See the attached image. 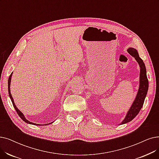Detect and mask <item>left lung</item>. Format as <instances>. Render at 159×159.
Instances as JSON below:
<instances>
[{"label":"left lung","mask_w":159,"mask_h":159,"mask_svg":"<svg viewBox=\"0 0 159 159\" xmlns=\"http://www.w3.org/2000/svg\"><path fill=\"white\" fill-rule=\"evenodd\" d=\"M127 52L135 58L136 61L139 63L140 67V86L139 91H138L136 98L133 103L132 106L130 107V109L125 116V119L123 120L121 124H125L133 120L137 114L139 113L140 110H141L145 98H146L148 87H149V82L146 75V69L143 60L140 58L139 54L138 53L137 51L134 48H129L127 49Z\"/></svg>","instance_id":"obj_1"}]
</instances>
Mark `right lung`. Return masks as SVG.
<instances>
[{
  "instance_id": "obj_1",
  "label": "right lung",
  "mask_w": 159,
  "mask_h": 159,
  "mask_svg": "<svg viewBox=\"0 0 159 159\" xmlns=\"http://www.w3.org/2000/svg\"><path fill=\"white\" fill-rule=\"evenodd\" d=\"M12 73H11V75H10V77H9V79H8V93H9L10 98V99H11V102H12L13 106V107H14V108L16 109V112H17V114L19 116L20 118H21V119H22L25 122H26V123H29V124H32V125H40V124H36V123H32V122L29 121V120H27L25 118V117L24 116L23 114L21 112H20V110L17 108V107L16 106L15 103H14V101H13V98H12L11 94V92H10V83H11V79ZM52 123V122H51V123ZM49 124H50V123H49ZM46 125H47V124H46Z\"/></svg>"
}]
</instances>
